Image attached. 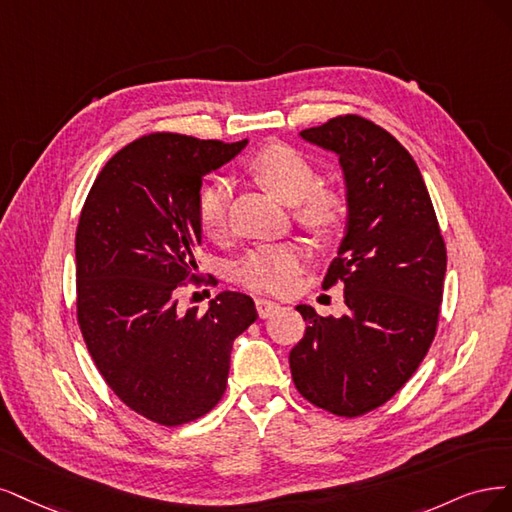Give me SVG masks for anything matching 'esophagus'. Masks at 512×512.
Here are the masks:
<instances>
[{
    "label": "esophagus",
    "mask_w": 512,
    "mask_h": 512,
    "mask_svg": "<svg viewBox=\"0 0 512 512\" xmlns=\"http://www.w3.org/2000/svg\"><path fill=\"white\" fill-rule=\"evenodd\" d=\"M255 308H257V315L261 319H268V317L274 315V312L280 310V304H276V302H272L268 298H257L255 300Z\"/></svg>",
    "instance_id": "esophagus-1"
}]
</instances>
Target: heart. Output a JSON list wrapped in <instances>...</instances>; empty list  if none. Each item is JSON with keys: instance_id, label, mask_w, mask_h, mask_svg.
<instances>
[{"instance_id": "1", "label": "heart", "mask_w": 512, "mask_h": 512, "mask_svg": "<svg viewBox=\"0 0 512 512\" xmlns=\"http://www.w3.org/2000/svg\"><path fill=\"white\" fill-rule=\"evenodd\" d=\"M249 172L272 191L280 202L298 204V217L319 234H327L340 223L344 204L332 189H315L317 172L310 161L287 144H270L249 161ZM229 187L214 180L204 187L197 202V219L202 232L219 238L227 225ZM306 253L295 242L263 244L246 253L238 263L236 274L242 285L257 291L285 293L293 287L295 276L304 266Z\"/></svg>"}]
</instances>
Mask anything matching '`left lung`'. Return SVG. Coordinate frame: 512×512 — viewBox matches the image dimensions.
<instances>
[{"mask_svg":"<svg viewBox=\"0 0 512 512\" xmlns=\"http://www.w3.org/2000/svg\"><path fill=\"white\" fill-rule=\"evenodd\" d=\"M340 161L346 229L323 287L344 283L340 319L300 304L304 338L289 353L308 402L340 417L385 404L434 340L447 249L415 159L389 131L346 114L300 131Z\"/></svg>","mask_w":512,"mask_h":512,"instance_id":"8db88e82","label":"left lung"}]
</instances>
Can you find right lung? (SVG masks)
Listing matches in <instances>:
<instances>
[{
  "mask_svg": "<svg viewBox=\"0 0 512 512\" xmlns=\"http://www.w3.org/2000/svg\"><path fill=\"white\" fill-rule=\"evenodd\" d=\"M246 142L144 136L106 163L80 212L82 338L119 400L161 425H183L214 408L234 340L257 319L255 302L240 291H221L206 312L178 306V287L197 272L202 180Z\"/></svg>",
  "mask_w": 512,
  "mask_h": 512,
  "instance_id": "right-lung-1",
  "label": "right lung"
}]
</instances>
